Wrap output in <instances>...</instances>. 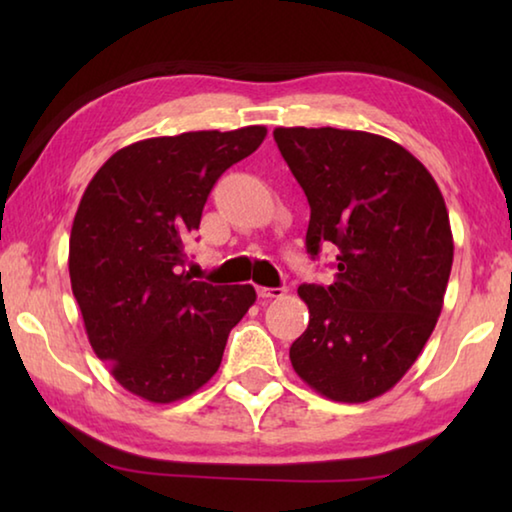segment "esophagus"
<instances>
[{"instance_id": "esophagus-1", "label": "esophagus", "mask_w": 512, "mask_h": 512, "mask_svg": "<svg viewBox=\"0 0 512 512\" xmlns=\"http://www.w3.org/2000/svg\"><path fill=\"white\" fill-rule=\"evenodd\" d=\"M284 293H287V289L284 287H257V296L264 298V300H271V298H282Z\"/></svg>"}]
</instances>
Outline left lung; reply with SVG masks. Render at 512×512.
Returning <instances> with one entry per match:
<instances>
[{"label":"left lung","instance_id":"left-lung-1","mask_svg":"<svg viewBox=\"0 0 512 512\" xmlns=\"http://www.w3.org/2000/svg\"><path fill=\"white\" fill-rule=\"evenodd\" d=\"M273 137L311 207L307 253L336 248L334 282L298 287L309 325L291 366L327 400H375L420 357L443 311L454 262L445 198L388 137L332 126Z\"/></svg>","mask_w":512,"mask_h":512}]
</instances>
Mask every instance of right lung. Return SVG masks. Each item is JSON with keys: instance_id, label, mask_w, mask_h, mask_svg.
<instances>
[{"instance_id": "obj_1", "label": "right lung", "mask_w": 512, "mask_h": 512, "mask_svg": "<svg viewBox=\"0 0 512 512\" xmlns=\"http://www.w3.org/2000/svg\"><path fill=\"white\" fill-rule=\"evenodd\" d=\"M264 137L266 126L151 137L110 155L85 187L69 235L72 291L94 354L146 402L205 386L257 300L250 284L212 287L180 266L214 183Z\"/></svg>"}]
</instances>
